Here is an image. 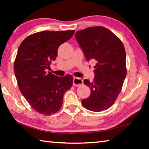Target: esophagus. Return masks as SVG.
Wrapping results in <instances>:
<instances>
[{
    "mask_svg": "<svg viewBox=\"0 0 149 149\" xmlns=\"http://www.w3.org/2000/svg\"><path fill=\"white\" fill-rule=\"evenodd\" d=\"M83 79L79 77H74V80H73V85L75 86H78L83 85Z\"/></svg>",
    "mask_w": 149,
    "mask_h": 149,
    "instance_id": "esophagus-1",
    "label": "esophagus"
}]
</instances>
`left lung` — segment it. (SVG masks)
I'll return each instance as SVG.
<instances>
[{"mask_svg": "<svg viewBox=\"0 0 149 149\" xmlns=\"http://www.w3.org/2000/svg\"><path fill=\"white\" fill-rule=\"evenodd\" d=\"M75 38L86 61L96 64L93 81L84 80L91 95L83 99L84 107L92 111L107 109L114 104L126 75V51L123 42L104 26H92L75 33Z\"/></svg>", "mask_w": 149, "mask_h": 149, "instance_id": "1", "label": "left lung"}]
</instances>
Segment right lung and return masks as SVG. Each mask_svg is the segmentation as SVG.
<instances>
[{
	"label": "right lung",
	"instance_id": "obj_1",
	"mask_svg": "<svg viewBox=\"0 0 149 149\" xmlns=\"http://www.w3.org/2000/svg\"><path fill=\"white\" fill-rule=\"evenodd\" d=\"M74 32V30L36 32L26 37L19 47L14 62L19 88L31 106L42 114L57 112L64 93L72 86V75L58 77L46 70L55 61L58 47Z\"/></svg>",
	"mask_w": 149,
	"mask_h": 149
}]
</instances>
